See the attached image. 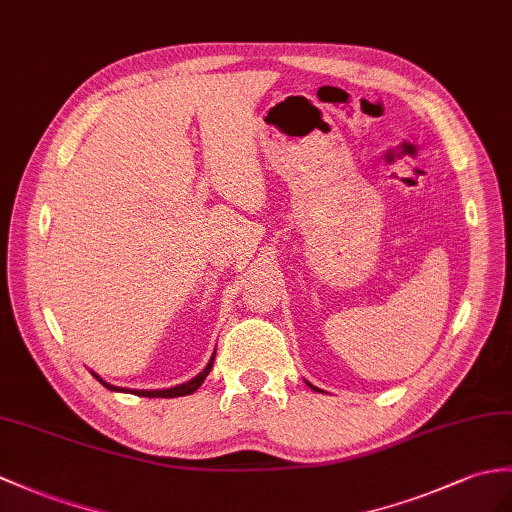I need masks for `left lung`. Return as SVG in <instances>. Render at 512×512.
I'll use <instances>...</instances> for the list:
<instances>
[{"label": "left lung", "instance_id": "1", "mask_svg": "<svg viewBox=\"0 0 512 512\" xmlns=\"http://www.w3.org/2000/svg\"><path fill=\"white\" fill-rule=\"evenodd\" d=\"M310 386H312V384H310ZM312 388H314V386H312ZM314 390H318V388H314ZM318 392H320V390H318Z\"/></svg>", "mask_w": 512, "mask_h": 512}]
</instances>
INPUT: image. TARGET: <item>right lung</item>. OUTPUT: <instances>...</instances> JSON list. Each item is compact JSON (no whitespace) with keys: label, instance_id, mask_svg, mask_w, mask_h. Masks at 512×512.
Returning a JSON list of instances; mask_svg holds the SVG:
<instances>
[{"label":"right lung","instance_id":"1","mask_svg":"<svg viewBox=\"0 0 512 512\" xmlns=\"http://www.w3.org/2000/svg\"><path fill=\"white\" fill-rule=\"evenodd\" d=\"M213 358H216V353L211 355L209 364H207L205 368H202V371H200L196 377L189 379V382H185V384H181V386H174V388H165V390H126V388H120V386H113V384H109V382H104V379H102L100 375H95V373H91V375H93L95 379H98V382H100L104 388L117 390V392H133V395H137V397H183V395H192L194 390H198V388L202 386V382H205L207 375L211 373Z\"/></svg>","mask_w":512,"mask_h":512}]
</instances>
